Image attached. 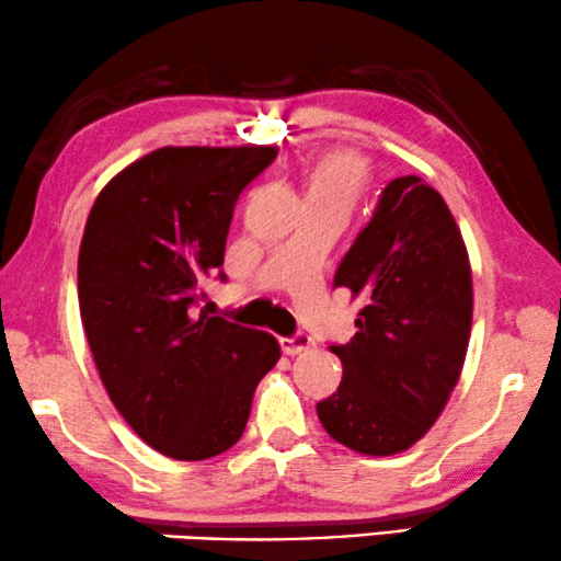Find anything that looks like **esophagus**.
<instances>
[{"instance_id": "obj_1", "label": "esophagus", "mask_w": 561, "mask_h": 561, "mask_svg": "<svg viewBox=\"0 0 561 561\" xmlns=\"http://www.w3.org/2000/svg\"><path fill=\"white\" fill-rule=\"evenodd\" d=\"M279 345H282V351L287 353V356H299V353H305V351L312 348V337L299 333L295 337H282Z\"/></svg>"}]
</instances>
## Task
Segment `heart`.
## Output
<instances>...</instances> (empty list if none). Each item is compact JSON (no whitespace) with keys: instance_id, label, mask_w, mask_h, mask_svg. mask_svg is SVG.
Here are the masks:
<instances>
[{"instance_id":"obj_1","label":"heart","mask_w":561,"mask_h":561,"mask_svg":"<svg viewBox=\"0 0 561 561\" xmlns=\"http://www.w3.org/2000/svg\"><path fill=\"white\" fill-rule=\"evenodd\" d=\"M368 183V162L353 149H325L302 170L305 205H333L348 213Z\"/></svg>"}]
</instances>
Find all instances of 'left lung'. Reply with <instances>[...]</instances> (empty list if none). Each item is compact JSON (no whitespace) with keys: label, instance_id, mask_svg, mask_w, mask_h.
<instances>
[{"label":"left lung","instance_id":"1","mask_svg":"<svg viewBox=\"0 0 561 561\" xmlns=\"http://www.w3.org/2000/svg\"><path fill=\"white\" fill-rule=\"evenodd\" d=\"M335 287L363 305L351 343L330 345L343 381L318 404L322 427L360 455L404 453L447 407L472 328L468 249L435 187L391 180Z\"/></svg>","mask_w":561,"mask_h":561}]
</instances>
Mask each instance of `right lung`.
<instances>
[{
	"label": "right lung",
	"instance_id": "add662e5",
	"mask_svg": "<svg viewBox=\"0 0 561 561\" xmlns=\"http://www.w3.org/2000/svg\"><path fill=\"white\" fill-rule=\"evenodd\" d=\"M277 147H162L99 193L78 251V305L108 399L172 460H208L247 430L277 337L193 314L224 266L236 201ZM224 277V274H220Z\"/></svg>",
	"mask_w": 561,
	"mask_h": 561
}]
</instances>
